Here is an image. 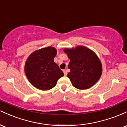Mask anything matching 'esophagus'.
Wrapping results in <instances>:
<instances>
[{"mask_svg": "<svg viewBox=\"0 0 127 127\" xmlns=\"http://www.w3.org/2000/svg\"><path fill=\"white\" fill-rule=\"evenodd\" d=\"M63 73H64V74L65 76H67V70L66 69L63 70Z\"/></svg>", "mask_w": 127, "mask_h": 127, "instance_id": "obj_1", "label": "esophagus"}]
</instances>
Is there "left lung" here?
I'll list each match as a JSON object with an SVG mask.
<instances>
[{
	"instance_id": "left-lung-1",
	"label": "left lung",
	"mask_w": 127,
	"mask_h": 127,
	"mask_svg": "<svg viewBox=\"0 0 127 127\" xmlns=\"http://www.w3.org/2000/svg\"><path fill=\"white\" fill-rule=\"evenodd\" d=\"M70 62L67 74L72 85L79 90H85L94 85L101 76L102 66L98 57L85 46L65 49Z\"/></svg>"
}]
</instances>
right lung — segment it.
<instances>
[{"instance_id": "right-lung-1", "label": "right lung", "mask_w": 127, "mask_h": 127, "mask_svg": "<svg viewBox=\"0 0 127 127\" xmlns=\"http://www.w3.org/2000/svg\"><path fill=\"white\" fill-rule=\"evenodd\" d=\"M57 54L54 48L49 46L36 51L29 57L25 64V73L36 88L48 90L55 87L64 73L54 62Z\"/></svg>"}]
</instances>
